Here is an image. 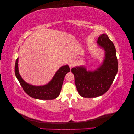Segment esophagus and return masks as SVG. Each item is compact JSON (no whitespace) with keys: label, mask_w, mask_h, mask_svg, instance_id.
<instances>
[{"label":"esophagus","mask_w":134,"mask_h":134,"mask_svg":"<svg viewBox=\"0 0 134 134\" xmlns=\"http://www.w3.org/2000/svg\"><path fill=\"white\" fill-rule=\"evenodd\" d=\"M68 65H69V67H70V68H71L74 66L75 64H74V62H73V60H70L69 61Z\"/></svg>","instance_id":"esophagus-1"}]
</instances>
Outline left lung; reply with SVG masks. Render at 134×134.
<instances>
[{
  "instance_id": "obj_1",
  "label": "left lung",
  "mask_w": 134,
  "mask_h": 134,
  "mask_svg": "<svg viewBox=\"0 0 134 134\" xmlns=\"http://www.w3.org/2000/svg\"><path fill=\"white\" fill-rule=\"evenodd\" d=\"M97 43L105 51L102 64L93 71H87L84 66L72 68L71 70L79 94L84 98L104 94L110 88L118 71L116 48L108 36L100 35Z\"/></svg>"
}]
</instances>
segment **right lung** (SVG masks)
Wrapping results in <instances>:
<instances>
[{
	"label": "right lung",
	"mask_w": 134,
	"mask_h": 134,
	"mask_svg": "<svg viewBox=\"0 0 134 134\" xmlns=\"http://www.w3.org/2000/svg\"><path fill=\"white\" fill-rule=\"evenodd\" d=\"M18 63V58L15 64V74L20 84L28 96L38 99L51 100L57 98L62 90L64 77L70 71L68 65L63 66L56 71L53 78L48 84L42 86H35L27 83L21 78L19 74Z\"/></svg>",
	"instance_id": "right-lung-1"
}]
</instances>
